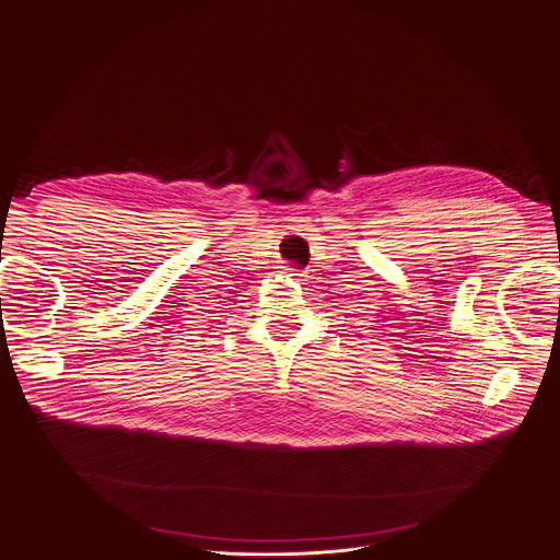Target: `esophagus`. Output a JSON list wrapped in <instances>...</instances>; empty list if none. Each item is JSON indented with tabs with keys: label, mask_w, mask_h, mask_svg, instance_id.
Segmentation results:
<instances>
[{
	"label": "esophagus",
	"mask_w": 560,
	"mask_h": 560,
	"mask_svg": "<svg viewBox=\"0 0 560 560\" xmlns=\"http://www.w3.org/2000/svg\"><path fill=\"white\" fill-rule=\"evenodd\" d=\"M283 275H285V277H292V279H301V277H303V272L296 270V268H285Z\"/></svg>",
	"instance_id": "esophagus-1"
}]
</instances>
